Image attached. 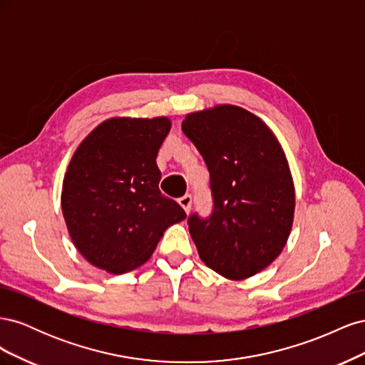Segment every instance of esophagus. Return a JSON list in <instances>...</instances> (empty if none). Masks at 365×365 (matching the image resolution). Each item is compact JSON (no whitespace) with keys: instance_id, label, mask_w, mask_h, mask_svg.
<instances>
[{"instance_id":"34e87169","label":"esophagus","mask_w":365,"mask_h":365,"mask_svg":"<svg viewBox=\"0 0 365 365\" xmlns=\"http://www.w3.org/2000/svg\"><path fill=\"white\" fill-rule=\"evenodd\" d=\"M178 202H180V205L184 208V212H185V213H189V212H190V208H192V196H190V195H184V196H181L180 200H178Z\"/></svg>"}]
</instances>
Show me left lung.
Returning a JSON list of instances; mask_svg holds the SVG:
<instances>
[{
	"mask_svg": "<svg viewBox=\"0 0 365 365\" xmlns=\"http://www.w3.org/2000/svg\"><path fill=\"white\" fill-rule=\"evenodd\" d=\"M182 132L210 172L213 212L189 217L201 260L244 280L279 257L291 235L295 189L277 137L262 118L235 105L185 115Z\"/></svg>",
	"mask_w": 365,
	"mask_h": 365,
	"instance_id": "left-lung-1",
	"label": "left lung"
}]
</instances>
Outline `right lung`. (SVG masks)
I'll list each match as a JSON object with an SVG mask.
<instances>
[{"label":"right lung","mask_w":365,"mask_h":365,"mask_svg":"<svg viewBox=\"0 0 365 365\" xmlns=\"http://www.w3.org/2000/svg\"><path fill=\"white\" fill-rule=\"evenodd\" d=\"M168 117L105 120L76 149L63 176L61 205L74 247L111 274L138 268L170 225L185 219L160 192L157 155Z\"/></svg>","instance_id":"obj_1"}]
</instances>
